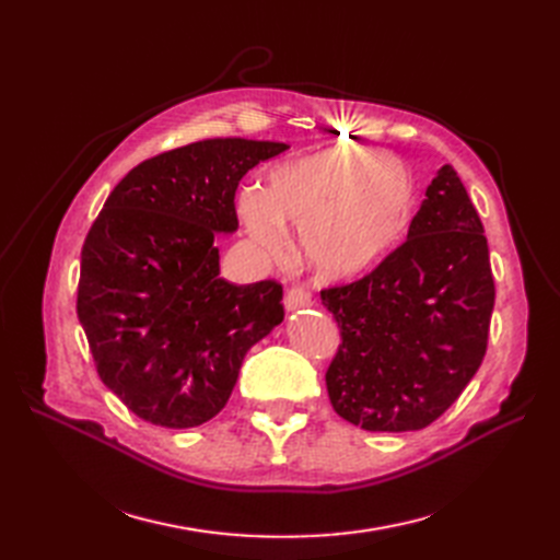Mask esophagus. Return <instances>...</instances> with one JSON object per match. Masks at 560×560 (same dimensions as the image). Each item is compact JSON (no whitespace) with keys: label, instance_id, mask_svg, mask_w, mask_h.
<instances>
[{"label":"esophagus","instance_id":"esophagus-1","mask_svg":"<svg viewBox=\"0 0 560 560\" xmlns=\"http://www.w3.org/2000/svg\"><path fill=\"white\" fill-rule=\"evenodd\" d=\"M311 303H313V296H311V292L303 290V287H292V290H287V294H284L287 311L311 306Z\"/></svg>","mask_w":560,"mask_h":560}]
</instances>
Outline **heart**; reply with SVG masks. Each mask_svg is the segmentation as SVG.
<instances>
[{"instance_id": "heart-1", "label": "heart", "mask_w": 560, "mask_h": 560, "mask_svg": "<svg viewBox=\"0 0 560 560\" xmlns=\"http://www.w3.org/2000/svg\"><path fill=\"white\" fill-rule=\"evenodd\" d=\"M413 208V182L389 154L334 147L276 165L264 191L245 189L238 212L252 241L270 254L301 229L319 273L350 280L376 268L399 243Z\"/></svg>"}]
</instances>
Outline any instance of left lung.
I'll list each match as a JSON object with an SVG mask.
<instances>
[{
	"label": "left lung",
	"mask_w": 560,
	"mask_h": 560,
	"mask_svg": "<svg viewBox=\"0 0 560 560\" xmlns=\"http://www.w3.org/2000/svg\"><path fill=\"white\" fill-rule=\"evenodd\" d=\"M322 303L341 331L325 381L343 420L413 432L463 395L488 348L495 280L479 212L451 165L406 241L364 278L322 290Z\"/></svg>",
	"instance_id": "1"
}]
</instances>
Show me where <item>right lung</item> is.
<instances>
[{"label":"right lung","instance_id":"1","mask_svg":"<svg viewBox=\"0 0 560 560\" xmlns=\"http://www.w3.org/2000/svg\"><path fill=\"white\" fill-rule=\"evenodd\" d=\"M284 149L226 138L163 151L114 186L83 241L77 315L97 376L151 425L214 418L247 350L284 319L282 284L226 282L214 247V231L238 229V182Z\"/></svg>","mask_w":560,"mask_h":560}]
</instances>
